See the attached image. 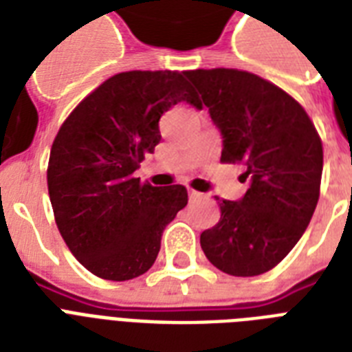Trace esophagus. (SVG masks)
<instances>
[{
	"instance_id": "1",
	"label": "esophagus",
	"mask_w": 352,
	"mask_h": 352,
	"mask_svg": "<svg viewBox=\"0 0 352 352\" xmlns=\"http://www.w3.org/2000/svg\"><path fill=\"white\" fill-rule=\"evenodd\" d=\"M201 196H204V194L198 192V190L190 189V187H189V198L190 199H198V198H201Z\"/></svg>"
}]
</instances>
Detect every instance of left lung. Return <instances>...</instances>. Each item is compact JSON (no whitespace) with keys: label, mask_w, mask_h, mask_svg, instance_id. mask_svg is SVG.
I'll return each mask as SVG.
<instances>
[{"label":"left lung","mask_w":352,"mask_h":352,"mask_svg":"<svg viewBox=\"0 0 352 352\" xmlns=\"http://www.w3.org/2000/svg\"><path fill=\"white\" fill-rule=\"evenodd\" d=\"M223 136L221 162L249 179L238 201L218 199L220 221L201 232L207 260L230 276H258L298 243L320 198L323 148L300 103L260 76L238 69L187 70Z\"/></svg>","instance_id":"left-lung-1"}]
</instances>
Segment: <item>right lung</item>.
I'll return each mask as SVG.
<instances>
[{"mask_svg": "<svg viewBox=\"0 0 352 352\" xmlns=\"http://www.w3.org/2000/svg\"><path fill=\"white\" fill-rule=\"evenodd\" d=\"M179 101L199 105L184 72H120L80 101L56 134L47 168L56 225L81 265L103 280L145 274L163 229L187 205L184 185L134 178L162 140L160 118Z\"/></svg>", "mask_w": 352, "mask_h": 352, "instance_id": "obj_1", "label": "right lung"}]
</instances>
